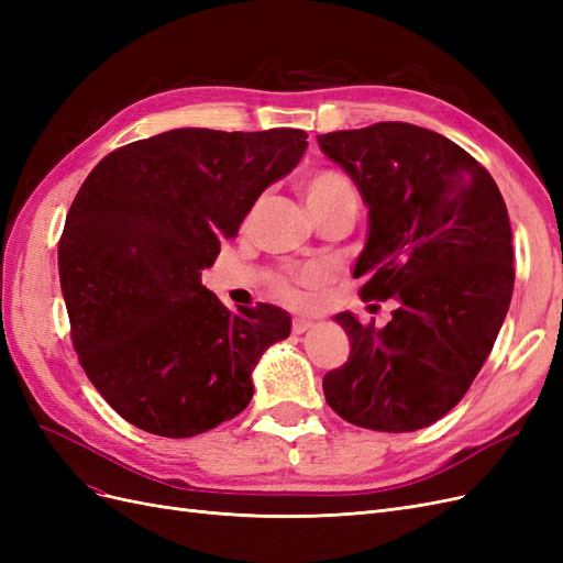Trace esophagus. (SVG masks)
Instances as JSON below:
<instances>
[{"label":"esophagus","instance_id":"obj_1","mask_svg":"<svg viewBox=\"0 0 563 563\" xmlns=\"http://www.w3.org/2000/svg\"><path fill=\"white\" fill-rule=\"evenodd\" d=\"M312 327H314V321H312V319L296 317V319H294V323H291V331H294L296 335H300V333H305V331H310Z\"/></svg>","mask_w":563,"mask_h":563}]
</instances>
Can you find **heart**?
<instances>
[{
	"label": "heart",
	"instance_id": "1",
	"mask_svg": "<svg viewBox=\"0 0 563 563\" xmlns=\"http://www.w3.org/2000/svg\"><path fill=\"white\" fill-rule=\"evenodd\" d=\"M305 199H308L312 213L331 211V209H354L356 211V190L352 180L335 172V168H321L305 180ZM321 275L317 269H302L298 275L279 277L275 282L277 294L286 300H298L300 294L296 291V284H314Z\"/></svg>",
	"mask_w": 563,
	"mask_h": 563
}]
</instances>
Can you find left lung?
Returning a JSON list of instances; mask_svg holds the SVG:
<instances>
[{
    "instance_id": "left-lung-1",
    "label": "left lung",
    "mask_w": 563,
    "mask_h": 563,
    "mask_svg": "<svg viewBox=\"0 0 563 563\" xmlns=\"http://www.w3.org/2000/svg\"><path fill=\"white\" fill-rule=\"evenodd\" d=\"M317 141L368 203L360 296L397 302L385 329L335 314L352 350L323 376V395L356 428H428L465 397L512 300L505 199L479 162L430 129L378 122Z\"/></svg>"
}]
</instances>
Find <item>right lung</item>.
Returning a JSON list of instances; mask_svg holds the SVG:
<instances>
[{"instance_id":"obj_1","label":"right lung","mask_w":563,"mask_h":563,"mask_svg":"<svg viewBox=\"0 0 563 563\" xmlns=\"http://www.w3.org/2000/svg\"><path fill=\"white\" fill-rule=\"evenodd\" d=\"M300 129H174L110 152L58 242L81 368L135 428L185 439L240 416L261 354L291 333L275 305L228 310L199 277L267 185L308 147Z\"/></svg>"}]
</instances>
